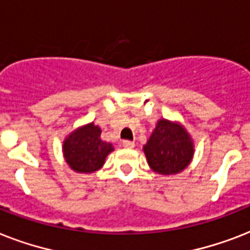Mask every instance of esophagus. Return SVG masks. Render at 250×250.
Listing matches in <instances>:
<instances>
[{"mask_svg": "<svg viewBox=\"0 0 250 250\" xmlns=\"http://www.w3.org/2000/svg\"><path fill=\"white\" fill-rule=\"evenodd\" d=\"M123 146L127 149H132V148H135V143H133V141H129V140H125L123 141Z\"/></svg>", "mask_w": 250, "mask_h": 250, "instance_id": "esophagus-1", "label": "esophagus"}]
</instances>
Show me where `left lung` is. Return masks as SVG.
Wrapping results in <instances>:
<instances>
[{
    "label": "left lung",
    "instance_id": "obj_1",
    "mask_svg": "<svg viewBox=\"0 0 250 250\" xmlns=\"http://www.w3.org/2000/svg\"><path fill=\"white\" fill-rule=\"evenodd\" d=\"M143 149L150 168L162 175L182 172L190 164L194 153L193 140L187 129L167 119L157 122L156 128Z\"/></svg>",
    "mask_w": 250,
    "mask_h": 250
}]
</instances>
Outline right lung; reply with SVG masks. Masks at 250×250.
<instances>
[{
    "instance_id": "right-lung-1",
    "label": "right lung",
    "mask_w": 250,
    "mask_h": 250,
    "mask_svg": "<svg viewBox=\"0 0 250 250\" xmlns=\"http://www.w3.org/2000/svg\"><path fill=\"white\" fill-rule=\"evenodd\" d=\"M113 150V145L101 140V128L94 123L76 128L63 141L64 160L72 170L83 174L100 170Z\"/></svg>"
}]
</instances>
